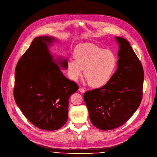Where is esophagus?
I'll use <instances>...</instances> for the list:
<instances>
[{"label":"esophagus","mask_w":157,"mask_h":157,"mask_svg":"<svg viewBox=\"0 0 157 157\" xmlns=\"http://www.w3.org/2000/svg\"><path fill=\"white\" fill-rule=\"evenodd\" d=\"M79 92L81 93H85V90H84V89L82 88H79Z\"/></svg>","instance_id":"34e87169"}]
</instances>
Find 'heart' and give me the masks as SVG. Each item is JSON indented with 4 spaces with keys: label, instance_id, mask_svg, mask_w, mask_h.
Segmentation results:
<instances>
[{
    "label": "heart",
    "instance_id": "b5f03b06",
    "mask_svg": "<svg viewBox=\"0 0 157 157\" xmlns=\"http://www.w3.org/2000/svg\"><path fill=\"white\" fill-rule=\"evenodd\" d=\"M75 59L69 58L67 63L71 79L78 81L82 74L90 86L102 88L108 84L115 75L118 66L116 54L91 43L77 46L73 52Z\"/></svg>",
    "mask_w": 157,
    "mask_h": 157
}]
</instances>
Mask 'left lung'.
<instances>
[{"instance_id":"left-lung-1","label":"left lung","mask_w":157,"mask_h":157,"mask_svg":"<svg viewBox=\"0 0 157 157\" xmlns=\"http://www.w3.org/2000/svg\"><path fill=\"white\" fill-rule=\"evenodd\" d=\"M119 50L116 72L106 86L84 94L90 120L101 130L115 129L129 120L143 94L144 69L130 43L115 37Z\"/></svg>"}]
</instances>
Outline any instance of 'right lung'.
I'll use <instances>...</instances> for the list:
<instances>
[{"instance_id":"right-lung-1","label":"right lung","mask_w":157,"mask_h":157,"mask_svg":"<svg viewBox=\"0 0 157 157\" xmlns=\"http://www.w3.org/2000/svg\"><path fill=\"white\" fill-rule=\"evenodd\" d=\"M56 41L52 36L35 38L15 71L16 104L32 124L47 131L58 130L66 123L69 98L78 90L59 67L67 69V60L60 57L54 59L49 50Z\"/></svg>"}]
</instances>
